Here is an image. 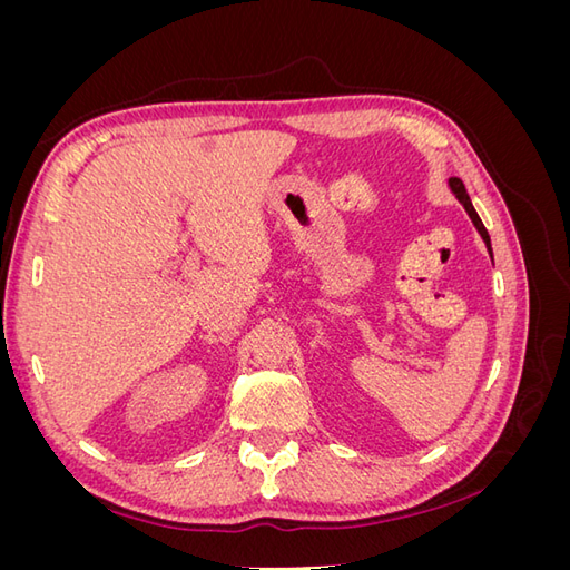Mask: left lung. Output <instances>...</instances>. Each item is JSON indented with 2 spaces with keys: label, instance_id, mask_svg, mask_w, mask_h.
I'll return each instance as SVG.
<instances>
[{
  "label": "left lung",
  "instance_id": "left-lung-1",
  "mask_svg": "<svg viewBox=\"0 0 570 570\" xmlns=\"http://www.w3.org/2000/svg\"><path fill=\"white\" fill-rule=\"evenodd\" d=\"M450 187H452V193L456 195V199L463 204V209L469 212V216H471V220H473V226L478 228V233H480V237L485 239V245H488V252H490V256H492V245H490V235H488V230H485V226H482V220H480V216H478V212L473 209V204H471V197H469V193H465V187H463V183L459 180V178H452L450 180Z\"/></svg>",
  "mask_w": 570,
  "mask_h": 570
}]
</instances>
